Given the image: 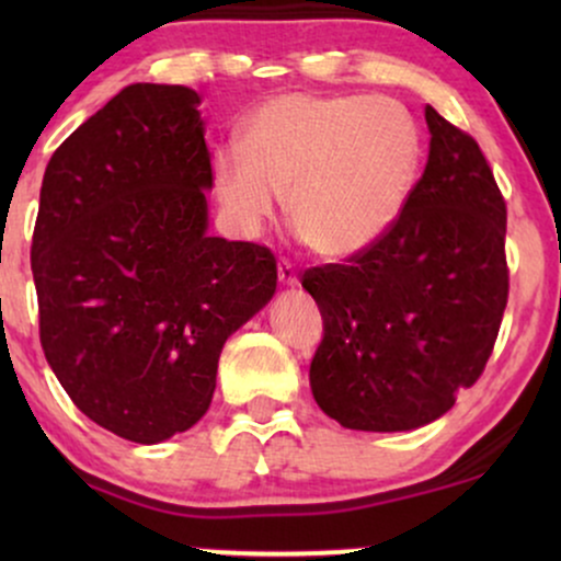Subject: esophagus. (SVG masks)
Here are the masks:
<instances>
[{
  "instance_id": "1",
  "label": "esophagus",
  "mask_w": 561,
  "mask_h": 561,
  "mask_svg": "<svg viewBox=\"0 0 561 561\" xmlns=\"http://www.w3.org/2000/svg\"><path fill=\"white\" fill-rule=\"evenodd\" d=\"M279 282L285 287H295L298 285V272H295V266L289 261L282 259L279 261Z\"/></svg>"
}]
</instances>
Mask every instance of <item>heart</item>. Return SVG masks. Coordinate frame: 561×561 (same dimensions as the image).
Wrapping results in <instances>:
<instances>
[{
    "mask_svg": "<svg viewBox=\"0 0 561 561\" xmlns=\"http://www.w3.org/2000/svg\"><path fill=\"white\" fill-rule=\"evenodd\" d=\"M422 165V134L401 102L366 94L293 92L242 128V152L218 150L214 182L242 234L279 210L327 259L371 248L403 214Z\"/></svg>",
    "mask_w": 561,
    "mask_h": 561,
    "instance_id": "b5f03b06",
    "label": "heart"
}]
</instances>
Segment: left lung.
<instances>
[{
    "label": "left lung",
    "instance_id": "8db88e82",
    "mask_svg": "<svg viewBox=\"0 0 561 561\" xmlns=\"http://www.w3.org/2000/svg\"><path fill=\"white\" fill-rule=\"evenodd\" d=\"M424 118L427 165L388 234L302 274L324 319L313 398L347 430L398 433L446 414L504 319V195L478 141L435 107Z\"/></svg>",
    "mask_w": 561,
    "mask_h": 561
}]
</instances>
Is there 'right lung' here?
Masks as SVG:
<instances>
[{
  "instance_id": "1",
  "label": "right lung",
  "mask_w": 561,
  "mask_h": 561,
  "mask_svg": "<svg viewBox=\"0 0 561 561\" xmlns=\"http://www.w3.org/2000/svg\"><path fill=\"white\" fill-rule=\"evenodd\" d=\"M199 94L131 83L49 158L31 242L38 337L83 414L126 440L203 420L221 347L272 300L276 259L208 234Z\"/></svg>"
}]
</instances>
